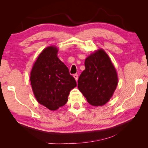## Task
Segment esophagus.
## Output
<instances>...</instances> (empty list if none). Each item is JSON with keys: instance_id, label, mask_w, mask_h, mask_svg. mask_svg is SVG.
<instances>
[{"instance_id": "34e87169", "label": "esophagus", "mask_w": 148, "mask_h": 148, "mask_svg": "<svg viewBox=\"0 0 148 148\" xmlns=\"http://www.w3.org/2000/svg\"><path fill=\"white\" fill-rule=\"evenodd\" d=\"M74 77L75 78V79H76V81L77 82V79H78V75H77V74H74Z\"/></svg>"}]
</instances>
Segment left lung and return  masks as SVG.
Listing matches in <instances>:
<instances>
[{"label": "left lung", "instance_id": "left-lung-1", "mask_svg": "<svg viewBox=\"0 0 148 148\" xmlns=\"http://www.w3.org/2000/svg\"><path fill=\"white\" fill-rule=\"evenodd\" d=\"M85 66L77 81V87L90 104L103 106L111 99L118 84L116 69L102 49L87 57Z\"/></svg>", "mask_w": 148, "mask_h": 148}]
</instances>
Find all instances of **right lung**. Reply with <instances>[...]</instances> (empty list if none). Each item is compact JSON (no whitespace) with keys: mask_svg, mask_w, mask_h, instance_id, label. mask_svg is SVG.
Wrapping results in <instances>:
<instances>
[{"mask_svg":"<svg viewBox=\"0 0 148 148\" xmlns=\"http://www.w3.org/2000/svg\"><path fill=\"white\" fill-rule=\"evenodd\" d=\"M56 46L45 48L39 55L31 72V84L37 101L50 110H56L68 101L76 82L69 69L57 57Z\"/></svg>","mask_w":148,"mask_h":148,"instance_id":"right-lung-1","label":"right lung"}]
</instances>
